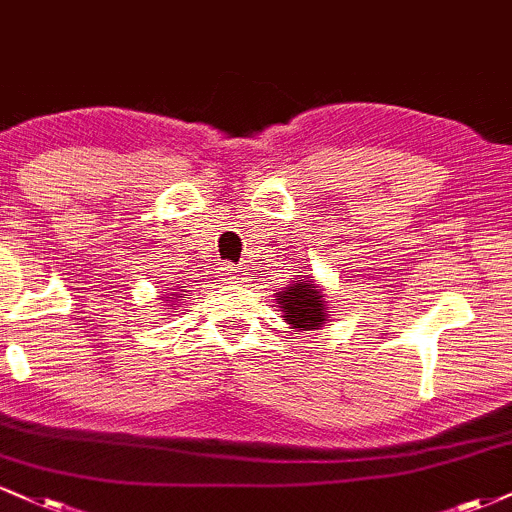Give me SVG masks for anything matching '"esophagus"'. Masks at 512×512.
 <instances>
[{
  "label": "esophagus",
  "mask_w": 512,
  "mask_h": 512,
  "mask_svg": "<svg viewBox=\"0 0 512 512\" xmlns=\"http://www.w3.org/2000/svg\"><path fill=\"white\" fill-rule=\"evenodd\" d=\"M221 276L228 281V284H236L238 279H243V272H240L236 264H223Z\"/></svg>",
  "instance_id": "34e87169"
}]
</instances>
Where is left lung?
<instances>
[{"label": "left lung", "instance_id": "left-lung-1", "mask_svg": "<svg viewBox=\"0 0 512 512\" xmlns=\"http://www.w3.org/2000/svg\"><path fill=\"white\" fill-rule=\"evenodd\" d=\"M276 303L281 308V317L291 325V330H320L330 310L325 308V296L315 284L313 276L293 281L284 291L276 293Z\"/></svg>", "mask_w": 512, "mask_h": 512}]
</instances>
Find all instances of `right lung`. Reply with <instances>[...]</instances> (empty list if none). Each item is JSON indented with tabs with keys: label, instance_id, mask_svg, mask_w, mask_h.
I'll return each instance as SVG.
<instances>
[{
	"label": "right lung",
	"instance_id": "add662e5",
	"mask_svg": "<svg viewBox=\"0 0 512 512\" xmlns=\"http://www.w3.org/2000/svg\"><path fill=\"white\" fill-rule=\"evenodd\" d=\"M175 296H178V298H185V293H175Z\"/></svg>",
	"mask_w": 512,
	"mask_h": 512
}]
</instances>
